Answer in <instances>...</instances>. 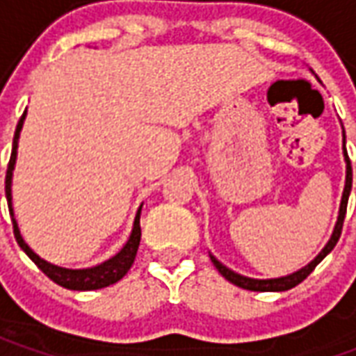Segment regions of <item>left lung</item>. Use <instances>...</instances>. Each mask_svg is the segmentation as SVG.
Here are the masks:
<instances>
[{
  "mask_svg": "<svg viewBox=\"0 0 356 356\" xmlns=\"http://www.w3.org/2000/svg\"><path fill=\"white\" fill-rule=\"evenodd\" d=\"M341 129H343V125H341ZM343 158H345V186H343V194H341V204H339V213H337V221L336 227H334V232H332V236L326 242V246L322 248L321 254L314 257L313 261L307 263L305 267H301L296 273H291V275L286 276H278V278H250V276L238 275V273H234L229 267H225L223 263L217 259L216 255L209 254L211 257V263L216 265V268L221 273V275L232 282L234 286H238V288H244V290H252V291H286L293 288V286H298L299 282H303L307 276L311 275L314 270V267L318 265V263L326 257V255L334 250V246L337 244V240L341 236V227H343V219H345V211H347V200H349V194H351V186H353V170H351V162H349V156H347V148H345V131H343Z\"/></svg>",
  "mask_w": 356,
  "mask_h": 356,
  "instance_id": "obj_1",
  "label": "left lung"
}]
</instances>
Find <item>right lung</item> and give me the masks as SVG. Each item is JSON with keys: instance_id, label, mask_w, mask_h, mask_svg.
I'll return each instance as SVG.
<instances>
[{"instance_id": "obj_1", "label": "right lung", "mask_w": 356, "mask_h": 356, "mask_svg": "<svg viewBox=\"0 0 356 356\" xmlns=\"http://www.w3.org/2000/svg\"><path fill=\"white\" fill-rule=\"evenodd\" d=\"M24 120H26V110L24 114L19 120L17 124V129H15V137H13V152L11 160H9V165H7V175H5V196H7V204H9V213H11L13 219V232H15V238L19 242V246L22 248V252L32 259V261L42 268L45 275L49 276L53 282H57L58 286L63 288H68V290H101V288H106L110 284H116L118 280H122L127 270L131 268L133 261H135V255H137V250H139L140 242V209H143V204L137 209V216H135V221H133V229L129 238L124 244V248L118 252L116 255H112L106 261L99 263L95 267L88 268H66L58 267V265H53V263L45 261L40 255L35 254L32 248L28 246L22 234H20L19 223L15 219V213H13V194H11V185H13V171H15V163H17V148H19V137L20 131H22V125H24Z\"/></svg>"}]
</instances>
